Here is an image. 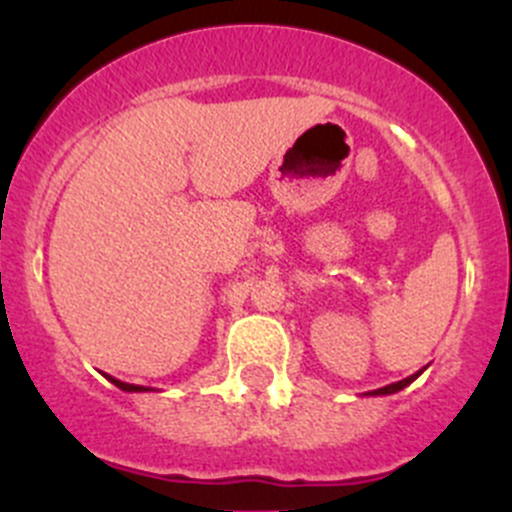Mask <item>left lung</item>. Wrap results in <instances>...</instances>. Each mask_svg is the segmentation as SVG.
<instances>
[{"label": "left lung", "mask_w": 512, "mask_h": 512, "mask_svg": "<svg viewBox=\"0 0 512 512\" xmlns=\"http://www.w3.org/2000/svg\"><path fill=\"white\" fill-rule=\"evenodd\" d=\"M423 371H426V366H423V369H418L416 374H411V376H406V379H401V381H396V384H389V386H381V389H376V391H369V394L366 396H389V394H396V391H401V389H406V386L411 384V381H416L418 376L423 374Z\"/></svg>", "instance_id": "left-lung-1"}]
</instances>
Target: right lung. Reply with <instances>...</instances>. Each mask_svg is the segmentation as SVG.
<instances>
[{
	"label": "right lung",
	"mask_w": 512,
	"mask_h": 512,
	"mask_svg": "<svg viewBox=\"0 0 512 512\" xmlns=\"http://www.w3.org/2000/svg\"><path fill=\"white\" fill-rule=\"evenodd\" d=\"M103 376H106V379L111 381L113 386H118V389H121V391H128V394H141V391H153V389H148V386L126 384V381H121V379H113V376H108V374H103Z\"/></svg>",
	"instance_id": "obj_1"
}]
</instances>
